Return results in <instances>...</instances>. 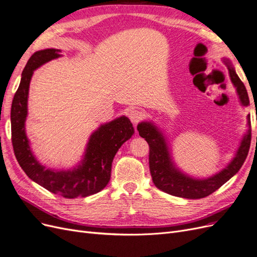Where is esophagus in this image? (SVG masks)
I'll return each instance as SVG.
<instances>
[{
    "label": "esophagus",
    "mask_w": 257,
    "mask_h": 257,
    "mask_svg": "<svg viewBox=\"0 0 257 257\" xmlns=\"http://www.w3.org/2000/svg\"><path fill=\"white\" fill-rule=\"evenodd\" d=\"M142 117H143V112L140 109H132L128 112V118L133 123H134V124H137V123L142 119Z\"/></svg>",
    "instance_id": "34e87169"
}]
</instances>
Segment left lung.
<instances>
[{
  "mask_svg": "<svg viewBox=\"0 0 257 257\" xmlns=\"http://www.w3.org/2000/svg\"><path fill=\"white\" fill-rule=\"evenodd\" d=\"M230 80L237 93L239 103L245 107L250 104L249 96L243 83L235 71L231 61H224ZM248 130L240 140L239 147L232 160L222 170L206 178H196L182 172L173 159L171 148L163 131L153 121H142L137 125L139 135L145 138L150 146V171L156 188L173 196L198 199L209 196L218 190L222 184L231 179L239 171L248 156L251 142L250 115L247 116Z\"/></svg>",
  "mask_w": 257,
  "mask_h": 257,
  "instance_id": "1",
  "label": "left lung"
}]
</instances>
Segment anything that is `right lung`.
Here are the masks:
<instances>
[{"label": "right lung", "mask_w": 257, "mask_h": 257, "mask_svg": "<svg viewBox=\"0 0 257 257\" xmlns=\"http://www.w3.org/2000/svg\"><path fill=\"white\" fill-rule=\"evenodd\" d=\"M61 50L47 48L35 53L23 70L16 91L10 120L16 158L26 175L49 192L65 198L87 197L103 190L110 179L111 163L120 147L134 135V127L125 116L101 124L91 133L82 159L74 168H46L35 156L26 135L28 93L34 71L49 61L60 58Z\"/></svg>", "instance_id": "add662e5"}]
</instances>
